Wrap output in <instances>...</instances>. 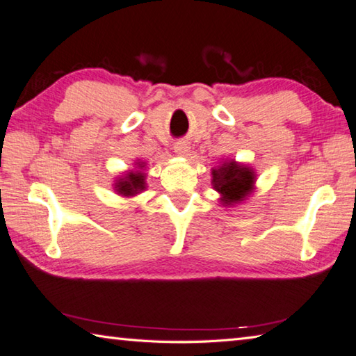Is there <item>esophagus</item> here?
<instances>
[{
  "label": "esophagus",
  "instance_id": "obj_1",
  "mask_svg": "<svg viewBox=\"0 0 356 356\" xmlns=\"http://www.w3.org/2000/svg\"><path fill=\"white\" fill-rule=\"evenodd\" d=\"M172 149H174V152L179 154V156H185V154L190 151V146H188V143H186V141L180 140V141H177V143H174Z\"/></svg>",
  "mask_w": 356,
  "mask_h": 356
}]
</instances>
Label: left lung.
I'll list each match as a JSON object with an SVG mask.
<instances>
[{"instance_id":"left-lung-1","label":"left lung","mask_w":356,"mask_h":356,"mask_svg":"<svg viewBox=\"0 0 356 356\" xmlns=\"http://www.w3.org/2000/svg\"><path fill=\"white\" fill-rule=\"evenodd\" d=\"M213 186L222 195L224 204H234L249 195L254 184V172L248 166L238 165L234 160L225 161L218 170H213Z\"/></svg>"}]
</instances>
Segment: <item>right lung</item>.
<instances>
[{
  "label": "right lung",
  "mask_w": 356,
  "mask_h": 356,
  "mask_svg": "<svg viewBox=\"0 0 356 356\" xmlns=\"http://www.w3.org/2000/svg\"><path fill=\"white\" fill-rule=\"evenodd\" d=\"M116 188H118V193L124 196H134L140 193L141 190H145V174L143 172H129L126 174V177H122L118 180L116 184Z\"/></svg>",
  "instance_id": "add662e5"
}]
</instances>
